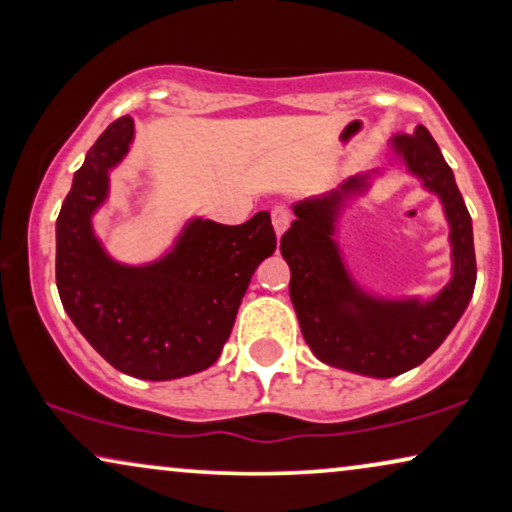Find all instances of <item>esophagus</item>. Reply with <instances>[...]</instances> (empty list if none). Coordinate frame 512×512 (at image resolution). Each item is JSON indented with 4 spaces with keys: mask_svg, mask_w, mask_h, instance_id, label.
Segmentation results:
<instances>
[{
    "mask_svg": "<svg viewBox=\"0 0 512 512\" xmlns=\"http://www.w3.org/2000/svg\"><path fill=\"white\" fill-rule=\"evenodd\" d=\"M270 216H272V226H275V233H277V237H282V235L286 233V228H289V223H291V214H289V209L279 205V207L272 209Z\"/></svg>",
    "mask_w": 512,
    "mask_h": 512,
    "instance_id": "esophagus-1",
    "label": "esophagus"
}]
</instances>
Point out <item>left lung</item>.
<instances>
[{"label": "left lung", "mask_w": 512, "mask_h": 512, "mask_svg": "<svg viewBox=\"0 0 512 512\" xmlns=\"http://www.w3.org/2000/svg\"><path fill=\"white\" fill-rule=\"evenodd\" d=\"M391 149L438 195L450 221L452 279L436 298H375L349 277L333 240L335 221L345 198L366 191L368 174L347 179L324 198L298 202L296 221L279 240L305 342L328 366L368 377H396L429 359L464 314L478 275L471 214L429 130L417 125L412 135H396Z\"/></svg>", "instance_id": "1"}]
</instances>
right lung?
Segmentation results:
<instances>
[{"mask_svg":"<svg viewBox=\"0 0 512 512\" xmlns=\"http://www.w3.org/2000/svg\"><path fill=\"white\" fill-rule=\"evenodd\" d=\"M132 135V118H118L76 170L55 223V282L69 319L102 359L139 380H177L219 359L251 275L277 237L268 212L242 226L193 219L156 263H116L93 233V214Z\"/></svg>","mask_w":512,"mask_h":512,"instance_id":"add662e5","label":"right lung"}]
</instances>
